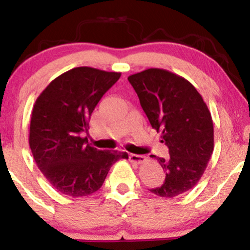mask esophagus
<instances>
[{
	"mask_svg": "<svg viewBox=\"0 0 250 250\" xmlns=\"http://www.w3.org/2000/svg\"><path fill=\"white\" fill-rule=\"evenodd\" d=\"M129 159H130L131 162L136 163V165H143V163L147 161V157L143 156V155H136V154H131L130 156H129Z\"/></svg>",
	"mask_w": 250,
	"mask_h": 250,
	"instance_id": "obj_1",
	"label": "esophagus"
}]
</instances>
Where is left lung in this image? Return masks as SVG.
Segmentation results:
<instances>
[{"label":"left lung","mask_w":250,"mask_h":250,"mask_svg":"<svg viewBox=\"0 0 250 250\" xmlns=\"http://www.w3.org/2000/svg\"><path fill=\"white\" fill-rule=\"evenodd\" d=\"M151 127L161 131L167 159L155 157L166 173L165 183L150 189L157 196H179L199 182L214 150L210 111L196 88L185 77L149 68L128 77Z\"/></svg>","instance_id":"1"}]
</instances>
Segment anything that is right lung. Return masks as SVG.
<instances>
[{
  "instance_id": "1",
  "label": "right lung",
  "mask_w": 250,
  "mask_h": 250,
  "mask_svg": "<svg viewBox=\"0 0 250 250\" xmlns=\"http://www.w3.org/2000/svg\"><path fill=\"white\" fill-rule=\"evenodd\" d=\"M121 73L77 67L53 80L31 111L29 146L37 167L60 193L91 195L102 187L109 169L127 153L99 150L82 133L96 104Z\"/></svg>"
}]
</instances>
